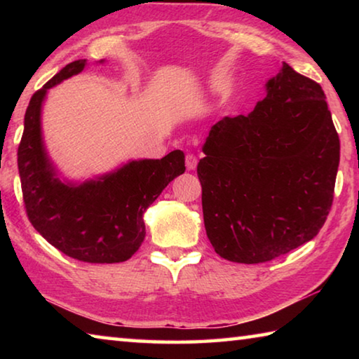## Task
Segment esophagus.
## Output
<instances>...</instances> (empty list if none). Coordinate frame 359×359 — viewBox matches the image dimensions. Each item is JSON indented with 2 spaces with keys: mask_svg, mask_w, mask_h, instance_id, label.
<instances>
[{
  "mask_svg": "<svg viewBox=\"0 0 359 359\" xmlns=\"http://www.w3.org/2000/svg\"><path fill=\"white\" fill-rule=\"evenodd\" d=\"M185 165H187V169H188V171H193V169H196L198 158L194 156L193 154H188V155L185 156Z\"/></svg>",
  "mask_w": 359,
  "mask_h": 359,
  "instance_id": "obj_1",
  "label": "esophagus"
}]
</instances>
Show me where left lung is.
<instances>
[{
  "label": "left lung",
  "mask_w": 359,
  "mask_h": 359,
  "mask_svg": "<svg viewBox=\"0 0 359 359\" xmlns=\"http://www.w3.org/2000/svg\"><path fill=\"white\" fill-rule=\"evenodd\" d=\"M248 115L212 126L198 163L204 226L234 263H266L306 244L330 214L340 142L320 83L283 63Z\"/></svg>",
  "instance_id": "1"
}]
</instances>
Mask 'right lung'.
<instances>
[{"label": "right lung", "mask_w": 359, "mask_h": 359, "mask_svg": "<svg viewBox=\"0 0 359 359\" xmlns=\"http://www.w3.org/2000/svg\"><path fill=\"white\" fill-rule=\"evenodd\" d=\"M76 60L53 76L29 100L17 151L28 220L60 252L83 263H121L145 238L144 212L177 175L185 172L184 151L161 160H139L81 185L57 177L41 136V106L48 88L79 74Z\"/></svg>", "instance_id": "obj_1"}]
</instances>
